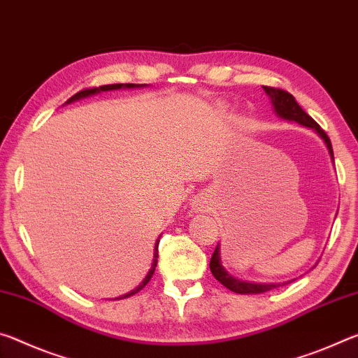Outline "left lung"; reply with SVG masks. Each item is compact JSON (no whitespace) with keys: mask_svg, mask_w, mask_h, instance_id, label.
Instances as JSON below:
<instances>
[{"mask_svg":"<svg viewBox=\"0 0 358 358\" xmlns=\"http://www.w3.org/2000/svg\"><path fill=\"white\" fill-rule=\"evenodd\" d=\"M263 90H265L266 95L271 98L274 110H276L280 117H284V119H289V120H295V122H298V124H301L304 127L314 128V130L320 134V138L325 141L328 152H330V155L333 158V149H331L330 138L327 136V133L322 130L320 125L313 119L311 115H308L306 113H304L300 104L295 101V98L292 96L289 92L278 89V87H268V85L263 87ZM209 268H210V273H213V276L217 279L222 285H225L228 290L234 292V294H243V295L244 294H263V292L276 289V284H249V282H243V280L231 278L230 274L225 271L224 266L220 265L219 245L215 248L213 257H210Z\"/></svg>","mask_w":358,"mask_h":358,"instance_id":"8db88e82","label":"left lung"}]
</instances>
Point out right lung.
Masks as SVG:
<instances>
[{
	"label": "right lung",
	"instance_id": "1",
	"mask_svg": "<svg viewBox=\"0 0 358 358\" xmlns=\"http://www.w3.org/2000/svg\"><path fill=\"white\" fill-rule=\"evenodd\" d=\"M122 87H124V84H110V85H101V87H90V89H84V90H80V92L76 93V95H73L71 98L68 99V103H69V101H74V99H79V98H84V96L93 95V93H98V92H106V90H117V89H122ZM125 87H127V89H131V87H134V84H125ZM157 244H158V241H157ZM157 248H158V245H155V252H154V263H152V268H150V271L148 273V276H145V279L143 280V282L139 284V287H136V289L131 290L130 294H127V295H124V296H120L119 300H122V298H127V296H131V295H134V294H138V292H139L141 289H144L145 284H148L149 280H150V278L154 276V271H155V266H157V257H158V250H157Z\"/></svg>",
	"mask_w": 358,
	"mask_h": 358
}]
</instances>
